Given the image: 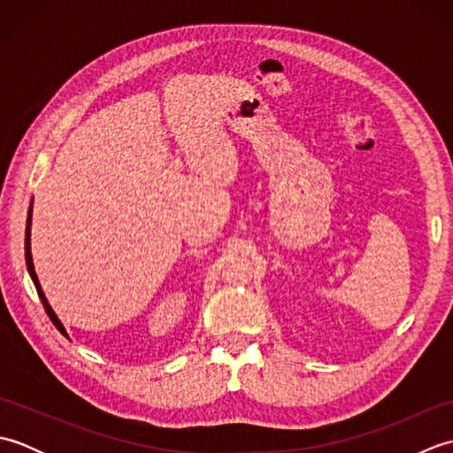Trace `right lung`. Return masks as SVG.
Masks as SVG:
<instances>
[{
	"mask_svg": "<svg viewBox=\"0 0 453 453\" xmlns=\"http://www.w3.org/2000/svg\"><path fill=\"white\" fill-rule=\"evenodd\" d=\"M31 221H33V202H31V210H28V218H27V232H25V261H27V271H28V274H31V278H33L35 288H36V292H38V297H41V302H42V305H44V310H46L48 317H50V321L56 325V329H58V331H60L64 336H67V333H65V329H64L62 321L58 319V315L54 313V310L50 307V303H48L46 296H44L42 288H41V282H38V276H36V273H35L33 255H31Z\"/></svg>",
	"mask_w": 453,
	"mask_h": 453,
	"instance_id": "add662e5",
	"label": "right lung"
}]
</instances>
